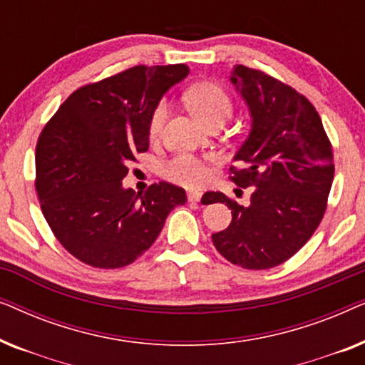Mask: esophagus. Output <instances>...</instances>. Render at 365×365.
Listing matches in <instances>:
<instances>
[{
    "instance_id": "1",
    "label": "esophagus",
    "mask_w": 365,
    "mask_h": 365,
    "mask_svg": "<svg viewBox=\"0 0 365 365\" xmlns=\"http://www.w3.org/2000/svg\"><path fill=\"white\" fill-rule=\"evenodd\" d=\"M201 197H202V192H199V191H189L187 192V201L189 202H199V201H201Z\"/></svg>"
}]
</instances>
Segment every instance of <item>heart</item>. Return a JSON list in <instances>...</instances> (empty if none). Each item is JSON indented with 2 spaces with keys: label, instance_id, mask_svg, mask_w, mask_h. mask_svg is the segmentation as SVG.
I'll list each match as a JSON object with an SVG mask.
<instances>
[{
  "label": "heart",
  "instance_id": "1",
  "mask_svg": "<svg viewBox=\"0 0 365 365\" xmlns=\"http://www.w3.org/2000/svg\"><path fill=\"white\" fill-rule=\"evenodd\" d=\"M186 104L191 109L199 123L207 126L212 121H226L232 114V99L226 89L214 83H201L187 89L184 94ZM169 106L168 103L159 101L154 106L149 118V134L158 136L166 123ZM163 176L169 181L181 184L186 187H199L207 181L209 169L201 159L191 154H179L163 166Z\"/></svg>",
  "mask_w": 365,
  "mask_h": 365
}]
</instances>
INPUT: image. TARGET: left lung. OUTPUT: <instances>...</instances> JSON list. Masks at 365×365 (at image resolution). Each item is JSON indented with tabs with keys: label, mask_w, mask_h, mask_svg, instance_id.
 Returning <instances> with one entry per match:
<instances>
[{
	"label": "left lung",
	"mask_w": 365,
	"mask_h": 365,
	"mask_svg": "<svg viewBox=\"0 0 365 365\" xmlns=\"http://www.w3.org/2000/svg\"><path fill=\"white\" fill-rule=\"evenodd\" d=\"M231 81L252 118L229 179L251 187V204L241 206L222 192L207 202H226L232 221L212 234L229 262L252 271L286 262L306 244L327 207L334 179L332 144L321 116L306 96L264 71L236 64Z\"/></svg>",
	"instance_id": "obj_1"
}]
</instances>
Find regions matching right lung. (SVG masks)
Segmentation results:
<instances>
[{"instance_id":"right-lung-1","label":"right lung","mask_w":365,"mask_h":365,"mask_svg":"<svg viewBox=\"0 0 365 365\" xmlns=\"http://www.w3.org/2000/svg\"><path fill=\"white\" fill-rule=\"evenodd\" d=\"M186 64L129 68L76 89L49 119L36 144V187L43 216L59 244L99 269L143 256L186 202L166 181L144 194L123 187L128 164L149 148V118Z\"/></svg>"}]
</instances>
